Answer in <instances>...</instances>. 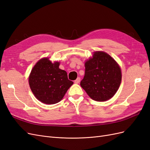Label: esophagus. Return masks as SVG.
<instances>
[{
  "mask_svg": "<svg viewBox=\"0 0 150 150\" xmlns=\"http://www.w3.org/2000/svg\"><path fill=\"white\" fill-rule=\"evenodd\" d=\"M80 81H81V78H77V79L74 81V83L78 84V83H79Z\"/></svg>",
  "mask_w": 150,
  "mask_h": 150,
  "instance_id": "1",
  "label": "esophagus"
}]
</instances>
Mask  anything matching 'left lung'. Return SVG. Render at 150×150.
<instances>
[{"instance_id":"1","label":"left lung","mask_w":150,"mask_h":150,"mask_svg":"<svg viewBox=\"0 0 150 150\" xmlns=\"http://www.w3.org/2000/svg\"><path fill=\"white\" fill-rule=\"evenodd\" d=\"M121 81V71L116 62L107 53L97 51L85 62L80 85L93 100L105 101L115 94Z\"/></svg>"}]
</instances>
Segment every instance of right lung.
<instances>
[{
	"mask_svg": "<svg viewBox=\"0 0 150 150\" xmlns=\"http://www.w3.org/2000/svg\"><path fill=\"white\" fill-rule=\"evenodd\" d=\"M59 62H51L48 58L39 60L32 69L29 83L38 100L47 104L59 102L73 84L67 72L59 68Z\"/></svg>",
	"mask_w": 150,
	"mask_h": 150,
	"instance_id": "1",
	"label": "right lung"
}]
</instances>
